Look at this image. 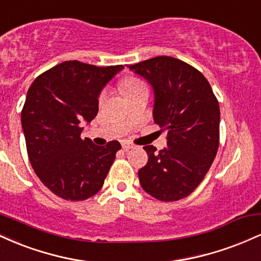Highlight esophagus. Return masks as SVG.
Segmentation results:
<instances>
[{"instance_id": "obj_1", "label": "esophagus", "mask_w": 261, "mask_h": 261, "mask_svg": "<svg viewBox=\"0 0 261 261\" xmlns=\"http://www.w3.org/2000/svg\"><path fill=\"white\" fill-rule=\"evenodd\" d=\"M131 148H134L133 143L127 142V141L122 142V149H124V151H128V149H131Z\"/></svg>"}]
</instances>
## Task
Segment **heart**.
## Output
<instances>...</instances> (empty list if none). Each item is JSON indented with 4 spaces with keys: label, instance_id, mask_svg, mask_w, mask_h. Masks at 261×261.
Segmentation results:
<instances>
[{
    "label": "heart",
    "instance_id": "b5f03b06",
    "mask_svg": "<svg viewBox=\"0 0 261 261\" xmlns=\"http://www.w3.org/2000/svg\"><path fill=\"white\" fill-rule=\"evenodd\" d=\"M141 85H142V82H141V81H139L137 79H134V77H127V79L122 80V82L120 83L122 92H124L125 94H127V93L134 91L135 88H137V87L141 86ZM101 98H103V94H100L99 99H101Z\"/></svg>",
    "mask_w": 261,
    "mask_h": 261
}]
</instances>
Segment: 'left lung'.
I'll list each match as a JSON object with an SVG mask.
<instances>
[{"label":"left lung","mask_w":261,"mask_h":261,"mask_svg":"<svg viewBox=\"0 0 261 261\" xmlns=\"http://www.w3.org/2000/svg\"><path fill=\"white\" fill-rule=\"evenodd\" d=\"M154 89V122L167 130V147L145 146L141 187L160 201L190 195L207 174L220 145V107L205 76L187 62L157 56L128 66Z\"/></svg>","instance_id":"obj_1"}]
</instances>
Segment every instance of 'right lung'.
<instances>
[{"mask_svg":"<svg viewBox=\"0 0 261 261\" xmlns=\"http://www.w3.org/2000/svg\"><path fill=\"white\" fill-rule=\"evenodd\" d=\"M124 66L98 67L65 61L39 74L27 93L22 127L29 161L55 195L83 201L103 187L121 145L97 146L81 137L83 122L98 114V95Z\"/></svg>","mask_w":261,"mask_h":261,"instance_id":"obj_1","label":"right lung"}]
</instances>
